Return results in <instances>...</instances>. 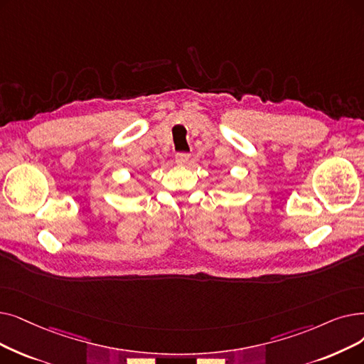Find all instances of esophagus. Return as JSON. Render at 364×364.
<instances>
[{
    "instance_id": "esophagus-1",
    "label": "esophagus",
    "mask_w": 364,
    "mask_h": 364,
    "mask_svg": "<svg viewBox=\"0 0 364 364\" xmlns=\"http://www.w3.org/2000/svg\"><path fill=\"white\" fill-rule=\"evenodd\" d=\"M188 159H191V154H188V153H177V154H176V161H177V164H180V165L187 164Z\"/></svg>"
}]
</instances>
